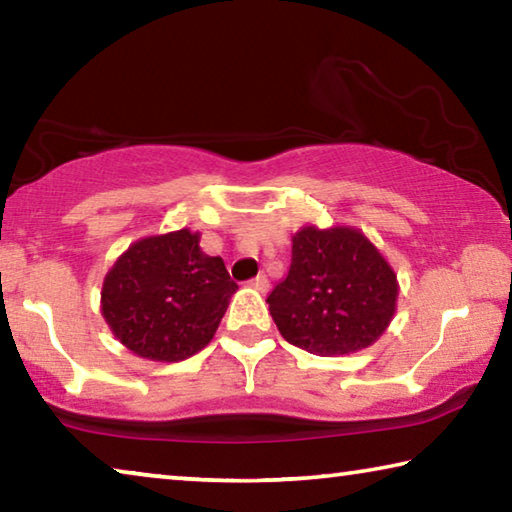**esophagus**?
Here are the masks:
<instances>
[{"label": "esophagus", "instance_id": "esophagus-1", "mask_svg": "<svg viewBox=\"0 0 512 512\" xmlns=\"http://www.w3.org/2000/svg\"><path fill=\"white\" fill-rule=\"evenodd\" d=\"M250 287H255L257 291H266L268 289V277L264 273H259L257 277L250 280Z\"/></svg>", "mask_w": 512, "mask_h": 512}]
</instances>
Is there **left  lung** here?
<instances>
[{"instance_id":"left-lung-1","label":"left lung","mask_w":512,"mask_h":512,"mask_svg":"<svg viewBox=\"0 0 512 512\" xmlns=\"http://www.w3.org/2000/svg\"><path fill=\"white\" fill-rule=\"evenodd\" d=\"M397 275L372 241L348 225L293 235L291 266L266 298L280 334L318 357L375 343L393 320Z\"/></svg>"}]
</instances>
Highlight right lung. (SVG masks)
I'll list each match as a JSON object with an SVG mask.
<instances>
[{
  "instance_id": "1",
  "label": "right lung",
  "mask_w": 512,
  "mask_h": 512,
  "mask_svg": "<svg viewBox=\"0 0 512 512\" xmlns=\"http://www.w3.org/2000/svg\"><path fill=\"white\" fill-rule=\"evenodd\" d=\"M198 241L187 228L135 241L103 280L101 314L137 357L183 361L212 341L237 284Z\"/></svg>"
}]
</instances>
